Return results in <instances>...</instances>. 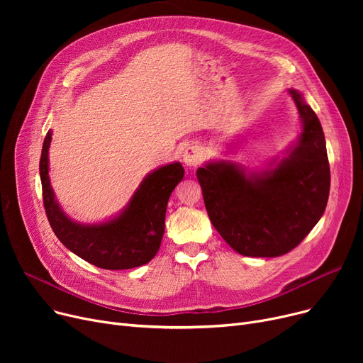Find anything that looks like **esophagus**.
Listing matches in <instances>:
<instances>
[{"instance_id":"1","label":"esophagus","mask_w":363,"mask_h":363,"mask_svg":"<svg viewBox=\"0 0 363 363\" xmlns=\"http://www.w3.org/2000/svg\"><path fill=\"white\" fill-rule=\"evenodd\" d=\"M182 159H184V163H185L186 167L194 169V167H197V166L201 163V160H203V151H201L199 147L191 145V147H188V148L184 151Z\"/></svg>"}]
</instances>
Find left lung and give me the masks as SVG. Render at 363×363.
Wrapping results in <instances>:
<instances>
[{
	"label": "left lung",
	"instance_id": "obj_1",
	"mask_svg": "<svg viewBox=\"0 0 363 363\" xmlns=\"http://www.w3.org/2000/svg\"><path fill=\"white\" fill-rule=\"evenodd\" d=\"M301 119V133L275 167L245 172L219 160L199 167L206 211L233 249L250 257H277L297 247L325 212L330 163L316 113L289 89ZM272 166V163H271Z\"/></svg>",
	"mask_w": 363,
	"mask_h": 363
}]
</instances>
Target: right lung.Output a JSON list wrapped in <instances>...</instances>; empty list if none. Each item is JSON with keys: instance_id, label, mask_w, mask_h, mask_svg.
<instances>
[{"instance_id": "right-lung-1", "label": "right lung", "mask_w": 363, "mask_h": 363, "mask_svg": "<svg viewBox=\"0 0 363 363\" xmlns=\"http://www.w3.org/2000/svg\"><path fill=\"white\" fill-rule=\"evenodd\" d=\"M52 130L44 140L40 175L48 222L63 245L103 269H132L148 263L160 249L169 197L184 178L179 162L148 174L128 206L116 216L101 223H78L59 206L48 177V148Z\"/></svg>"}]
</instances>
